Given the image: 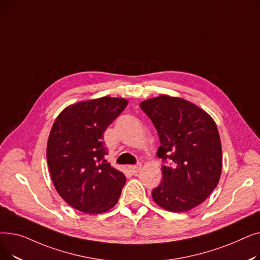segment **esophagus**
<instances>
[{
	"label": "esophagus",
	"mask_w": 260,
	"mask_h": 260,
	"mask_svg": "<svg viewBox=\"0 0 260 260\" xmlns=\"http://www.w3.org/2000/svg\"><path fill=\"white\" fill-rule=\"evenodd\" d=\"M141 165L139 163V165H136V166H132V167H129V170H131V172L133 173V174H137L139 171H140V169H141Z\"/></svg>",
	"instance_id": "34e87169"
}]
</instances>
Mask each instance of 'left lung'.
<instances>
[{
    "label": "left lung",
    "instance_id": "1",
    "mask_svg": "<svg viewBox=\"0 0 260 260\" xmlns=\"http://www.w3.org/2000/svg\"><path fill=\"white\" fill-rule=\"evenodd\" d=\"M140 108L158 133L157 156L161 183L152 190L154 201L171 212H185L206 200L216 188L222 169L219 133L212 117L195 104L162 94Z\"/></svg>",
    "mask_w": 260,
    "mask_h": 260
}]
</instances>
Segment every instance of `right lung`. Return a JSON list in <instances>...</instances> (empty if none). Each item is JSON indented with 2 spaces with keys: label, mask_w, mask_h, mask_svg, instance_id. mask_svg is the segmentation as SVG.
<instances>
[{
  "label": "right lung",
  "mask_w": 260,
  "mask_h": 260,
  "mask_svg": "<svg viewBox=\"0 0 260 260\" xmlns=\"http://www.w3.org/2000/svg\"><path fill=\"white\" fill-rule=\"evenodd\" d=\"M127 101L103 97L66 107L54 121L47 142V163L59 195L71 207L101 214L118 202L126 178L105 160L103 133Z\"/></svg>",
  "instance_id": "add662e5"
}]
</instances>
